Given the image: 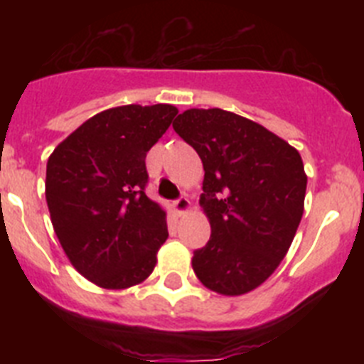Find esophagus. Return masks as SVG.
Wrapping results in <instances>:
<instances>
[{
    "instance_id": "esophagus-1",
    "label": "esophagus",
    "mask_w": 364,
    "mask_h": 364,
    "mask_svg": "<svg viewBox=\"0 0 364 364\" xmlns=\"http://www.w3.org/2000/svg\"><path fill=\"white\" fill-rule=\"evenodd\" d=\"M173 208H175V211L178 215H186L189 210H191V202H189L186 197H180L173 202Z\"/></svg>"
}]
</instances>
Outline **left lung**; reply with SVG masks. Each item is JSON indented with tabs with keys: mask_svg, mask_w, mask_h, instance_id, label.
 <instances>
[{
	"mask_svg": "<svg viewBox=\"0 0 364 364\" xmlns=\"http://www.w3.org/2000/svg\"><path fill=\"white\" fill-rule=\"evenodd\" d=\"M173 129L204 166L200 205L211 237L193 253V272L217 294L255 290L281 264L302 218L308 178L301 154L222 109H188Z\"/></svg>",
	"mask_w": 364,
	"mask_h": 364,
	"instance_id": "left-lung-1",
	"label": "left lung"
}]
</instances>
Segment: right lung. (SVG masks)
Listing matches in <instances>:
<instances>
[{
  "mask_svg": "<svg viewBox=\"0 0 364 364\" xmlns=\"http://www.w3.org/2000/svg\"><path fill=\"white\" fill-rule=\"evenodd\" d=\"M169 104L122 105L83 122L47 162L45 197L70 264L105 290L140 284L167 239L166 211L147 198L146 154L171 125Z\"/></svg>",
  "mask_w": 364,
  "mask_h": 364,
  "instance_id": "add662e5",
  "label": "right lung"
}]
</instances>
